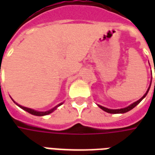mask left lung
<instances>
[{"label":"left lung","instance_id":"1","mask_svg":"<svg viewBox=\"0 0 155 155\" xmlns=\"http://www.w3.org/2000/svg\"><path fill=\"white\" fill-rule=\"evenodd\" d=\"M155 72V71H154ZM154 86H155V82H154ZM150 86L149 87V89H148V91H147V92L144 94V95H143V97L141 98V99H140L139 101H137L136 102H134V103H133L132 104H130V105H129L128 107L126 108H124V109H119V110H110V109H107V108L105 107H103V106H101V105H99V107L101 108V109H102L103 110L105 111V112H107V113H110V114H123V113H126V112H128V111L131 110L133 108H134L135 106H136L137 104H140V101L143 100V98L146 96V94H148V92H149V91H150Z\"/></svg>","mask_w":155,"mask_h":155}]
</instances>
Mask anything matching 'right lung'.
<instances>
[{
	"label": "right lung",
	"instance_id": "obj_1",
	"mask_svg": "<svg viewBox=\"0 0 155 155\" xmlns=\"http://www.w3.org/2000/svg\"><path fill=\"white\" fill-rule=\"evenodd\" d=\"M15 104H16V103H15ZM61 104H59V105L55 106V107L53 108V109H51V110H48V111H45V112H40V111L34 110L30 109V108H26V107H24V106H21V105H19V104H17V105L21 108L22 110L27 111V112H28V113H30V114H34V115H36V116H43V115H46V114H51V113H52V112H53V111H54V110H55V109L58 107V106H60Z\"/></svg>",
	"mask_w": 155,
	"mask_h": 155
}]
</instances>
